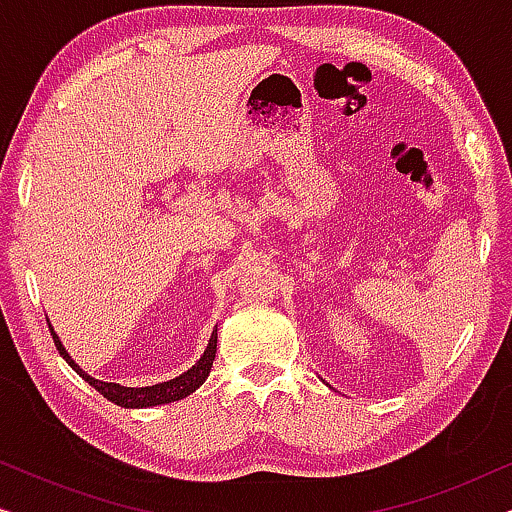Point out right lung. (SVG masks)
Returning a JSON list of instances; mask_svg holds the SVG:
<instances>
[{
    "label": "right lung",
    "mask_w": 512,
    "mask_h": 512,
    "mask_svg": "<svg viewBox=\"0 0 512 512\" xmlns=\"http://www.w3.org/2000/svg\"><path fill=\"white\" fill-rule=\"evenodd\" d=\"M48 328H51V324H48ZM51 335H53V342H55V347H58L62 359H65L69 366H72L76 373H79L83 380L90 384V387L100 391L107 401L121 405V408H151V405H165V403L181 401V398L193 394V391L207 380L209 370H212L214 356H216V331H212V338H209L205 354H202L200 361L195 363L193 368H188L186 373H181L179 377H174V380H170V382L153 384V387H121V384L100 382V380H95V377H90L86 370H81L72 361V356H69L67 349L62 347V342L58 335H55L53 328H51Z\"/></svg>",
    "instance_id": "add662e5"
}]
</instances>
